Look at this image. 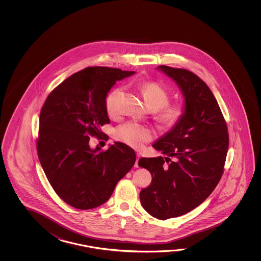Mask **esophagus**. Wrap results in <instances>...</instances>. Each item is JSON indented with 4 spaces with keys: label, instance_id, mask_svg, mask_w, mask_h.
<instances>
[{
    "label": "esophagus",
    "instance_id": "34e87169",
    "mask_svg": "<svg viewBox=\"0 0 261 261\" xmlns=\"http://www.w3.org/2000/svg\"><path fill=\"white\" fill-rule=\"evenodd\" d=\"M140 159H141V155L137 153V159H136V162H135V164H134V167H135V168H139L138 162Z\"/></svg>",
    "mask_w": 261,
    "mask_h": 261
}]
</instances>
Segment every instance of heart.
<instances>
[{
  "mask_svg": "<svg viewBox=\"0 0 261 261\" xmlns=\"http://www.w3.org/2000/svg\"><path fill=\"white\" fill-rule=\"evenodd\" d=\"M145 103L153 111H158L156 119L166 128H173L181 121L186 113L182 105L167 106L170 96L165 89L154 82L142 84L140 86ZM122 93V89H113L106 98V110L109 115L117 111V101ZM115 137L134 148H142L145 143L153 138V132L149 128L135 122L123 124L117 128Z\"/></svg>",
  "mask_w": 261,
  "mask_h": 261,
  "instance_id": "obj_1",
  "label": "heart"
}]
</instances>
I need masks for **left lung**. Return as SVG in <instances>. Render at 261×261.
<instances>
[{"instance_id": "left-lung-1", "label": "left lung", "mask_w": 261, "mask_h": 261, "mask_svg": "<svg viewBox=\"0 0 261 261\" xmlns=\"http://www.w3.org/2000/svg\"><path fill=\"white\" fill-rule=\"evenodd\" d=\"M156 70L177 85L186 109L181 121L152 144L164 158H143L138 162L152 174V183L140 193L142 206L152 217L165 220L193 210L216 189L227 156L228 133L215 96L200 77L165 65Z\"/></svg>"}]
</instances>
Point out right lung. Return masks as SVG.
<instances>
[{
	"label": "right lung",
	"mask_w": 261,
	"mask_h": 261,
	"mask_svg": "<svg viewBox=\"0 0 261 261\" xmlns=\"http://www.w3.org/2000/svg\"><path fill=\"white\" fill-rule=\"evenodd\" d=\"M135 72L89 67L60 84L40 114L37 152L56 193L69 205L89 210L103 204L117 182L133 168L136 154L122 143L106 151L90 148L89 136H101L110 123L106 101L117 81Z\"/></svg>",
	"instance_id": "right-lung-1"
}]
</instances>
